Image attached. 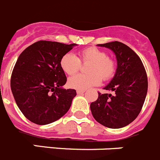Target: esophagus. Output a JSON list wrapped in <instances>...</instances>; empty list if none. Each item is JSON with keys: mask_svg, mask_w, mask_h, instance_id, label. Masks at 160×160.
Masks as SVG:
<instances>
[{"mask_svg": "<svg viewBox=\"0 0 160 160\" xmlns=\"http://www.w3.org/2000/svg\"><path fill=\"white\" fill-rule=\"evenodd\" d=\"M84 92H85V91L84 90H77V93L78 95H82V94H83Z\"/></svg>", "mask_w": 160, "mask_h": 160, "instance_id": "obj_1", "label": "esophagus"}]
</instances>
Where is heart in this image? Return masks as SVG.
Segmentation results:
<instances>
[{"instance_id": "b5f03b06", "label": "heart", "mask_w": 160, "mask_h": 160, "mask_svg": "<svg viewBox=\"0 0 160 160\" xmlns=\"http://www.w3.org/2000/svg\"><path fill=\"white\" fill-rule=\"evenodd\" d=\"M80 62L88 64L87 72L89 74H78L70 77L68 84L72 88L86 90L93 86L99 85L103 80L112 78L116 72V63L108 57L106 52L95 47L85 48L77 57L72 53H66L60 60L61 69L68 76L75 74L80 67Z\"/></svg>"}]
</instances>
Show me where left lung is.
Wrapping results in <instances>:
<instances>
[{
  "instance_id": "obj_1",
  "label": "left lung",
  "mask_w": 160,
  "mask_h": 160,
  "mask_svg": "<svg viewBox=\"0 0 160 160\" xmlns=\"http://www.w3.org/2000/svg\"><path fill=\"white\" fill-rule=\"evenodd\" d=\"M115 53L117 68L113 78L103 89L113 95L98 92V99L90 104L93 117L109 128H121L136 119L148 92V77L139 56L119 41L97 44Z\"/></svg>"
}]
</instances>
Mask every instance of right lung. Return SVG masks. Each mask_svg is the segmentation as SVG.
I'll return each mask as SVG.
<instances>
[{"instance_id":"1","label":"right lung","mask_w":160,"mask_h":160,"mask_svg":"<svg viewBox=\"0 0 160 160\" xmlns=\"http://www.w3.org/2000/svg\"><path fill=\"white\" fill-rule=\"evenodd\" d=\"M77 44L40 41L25 48L17 60L11 77V90L24 116L34 123L45 125L67 113L75 89H65V73L60 60Z\"/></svg>"}]
</instances>
